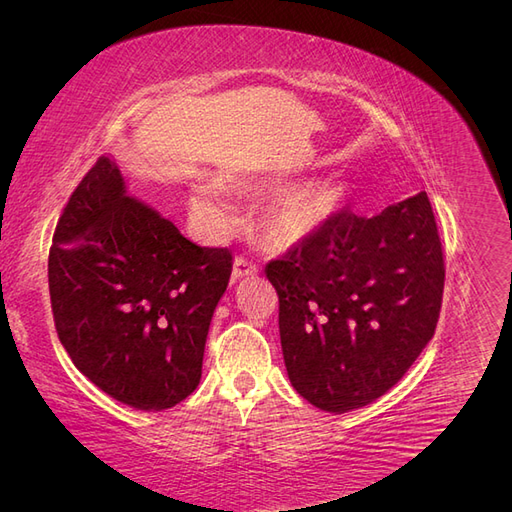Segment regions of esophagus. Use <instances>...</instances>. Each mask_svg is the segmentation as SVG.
Wrapping results in <instances>:
<instances>
[{"label":"esophagus","instance_id":"34e87169","mask_svg":"<svg viewBox=\"0 0 512 512\" xmlns=\"http://www.w3.org/2000/svg\"><path fill=\"white\" fill-rule=\"evenodd\" d=\"M258 273V267L254 265V262L250 258H235V267H232V282L241 280V277H247V275H256Z\"/></svg>","mask_w":512,"mask_h":512}]
</instances>
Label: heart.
I'll return each mask as SVG.
<instances>
[{"instance_id":"heart-1","label":"heart","mask_w":512,"mask_h":512,"mask_svg":"<svg viewBox=\"0 0 512 512\" xmlns=\"http://www.w3.org/2000/svg\"><path fill=\"white\" fill-rule=\"evenodd\" d=\"M245 192H258L260 183L230 181ZM339 200V188L331 181H309L275 194L262 209L260 230L275 250H288L312 237L320 224L333 213ZM192 209L213 232H226L235 224V213L226 194L218 185H196L192 192Z\"/></svg>"}]
</instances>
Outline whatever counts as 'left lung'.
I'll return each instance as SVG.
<instances>
[{
    "instance_id": "8db88e82",
    "label": "left lung",
    "mask_w": 512,
    "mask_h": 512,
    "mask_svg": "<svg viewBox=\"0 0 512 512\" xmlns=\"http://www.w3.org/2000/svg\"><path fill=\"white\" fill-rule=\"evenodd\" d=\"M265 273L280 297L288 378L324 412L382 397L436 333L444 258L425 192L374 218L333 213Z\"/></svg>"
}]
</instances>
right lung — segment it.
Wrapping results in <instances>:
<instances>
[{
    "label": "right lung",
    "instance_id": "1",
    "mask_svg": "<svg viewBox=\"0 0 512 512\" xmlns=\"http://www.w3.org/2000/svg\"><path fill=\"white\" fill-rule=\"evenodd\" d=\"M228 247H200L126 194L98 158L76 185L49 252L55 329L72 363L106 395L145 412L177 406L200 382Z\"/></svg>",
    "mask_w": 512,
    "mask_h": 512
}]
</instances>
